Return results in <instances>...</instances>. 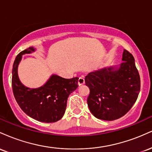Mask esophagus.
I'll list each match as a JSON object with an SVG mask.
<instances>
[{"mask_svg": "<svg viewBox=\"0 0 152 152\" xmlns=\"http://www.w3.org/2000/svg\"><path fill=\"white\" fill-rule=\"evenodd\" d=\"M85 83V79L83 76H81L79 78H78V84L79 86H81V85L84 84Z\"/></svg>", "mask_w": 152, "mask_h": 152, "instance_id": "1", "label": "esophagus"}]
</instances>
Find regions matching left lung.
<instances>
[{
  "instance_id": "1",
  "label": "left lung",
  "mask_w": 152,
  "mask_h": 152,
  "mask_svg": "<svg viewBox=\"0 0 152 152\" xmlns=\"http://www.w3.org/2000/svg\"><path fill=\"white\" fill-rule=\"evenodd\" d=\"M123 62L91 72L85 77L90 94L87 104L95 117L113 121L124 116L140 91V76L132 53L124 50Z\"/></svg>"
}]
</instances>
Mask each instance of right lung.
Here are the masks:
<instances>
[{
  "label": "right lung",
  "instance_id": "add662e5",
  "mask_svg": "<svg viewBox=\"0 0 152 152\" xmlns=\"http://www.w3.org/2000/svg\"><path fill=\"white\" fill-rule=\"evenodd\" d=\"M34 47L23 50L16 56L12 70V88L15 100L23 111L38 121L53 123L63 117L69 96L78 88V77L64 78L52 75L42 86L28 88L18 76V66L22 55L35 51Z\"/></svg>",
  "mask_w": 152,
  "mask_h": 152
}]
</instances>
